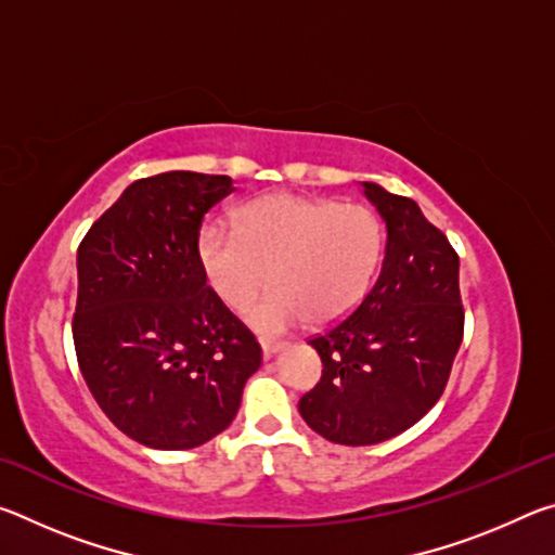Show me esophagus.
Segmentation results:
<instances>
[{"instance_id": "esophagus-1", "label": "esophagus", "mask_w": 555, "mask_h": 555, "mask_svg": "<svg viewBox=\"0 0 555 555\" xmlns=\"http://www.w3.org/2000/svg\"><path fill=\"white\" fill-rule=\"evenodd\" d=\"M259 345H261V352H264L267 360L269 357H274L281 347H284L279 340H274V337H259Z\"/></svg>"}]
</instances>
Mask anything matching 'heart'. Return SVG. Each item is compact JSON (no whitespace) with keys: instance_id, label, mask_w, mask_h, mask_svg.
<instances>
[{"instance_id":"heart-1","label":"heart","mask_w":555,"mask_h":555,"mask_svg":"<svg viewBox=\"0 0 555 555\" xmlns=\"http://www.w3.org/2000/svg\"><path fill=\"white\" fill-rule=\"evenodd\" d=\"M384 249L379 215L367 205L271 193L244 203L234 232L208 224L198 257L210 288L232 311H247L261 333H281L304 318L340 321L367 294Z\"/></svg>"}]
</instances>
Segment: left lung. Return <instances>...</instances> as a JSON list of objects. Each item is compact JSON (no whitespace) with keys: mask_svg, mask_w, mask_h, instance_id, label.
Listing matches in <instances>:
<instances>
[{"mask_svg":"<svg viewBox=\"0 0 555 555\" xmlns=\"http://www.w3.org/2000/svg\"><path fill=\"white\" fill-rule=\"evenodd\" d=\"M387 224L379 279L350 315L308 345L323 377L298 411L340 446H374L403 434L436 406L463 343L460 261L416 203L362 183Z\"/></svg>","mask_w":555,"mask_h":555,"instance_id":"1","label":"left lung"}]
</instances>
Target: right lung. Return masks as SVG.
I'll return each instance as SVG.
<instances>
[{"instance_id":"1","label":"right lung","mask_w":555,"mask_h":555,"mask_svg":"<svg viewBox=\"0 0 555 555\" xmlns=\"http://www.w3.org/2000/svg\"><path fill=\"white\" fill-rule=\"evenodd\" d=\"M230 176L139 178L78 247L73 343L105 416L146 448L208 443L237 416L261 347L208 286L203 215Z\"/></svg>"}]
</instances>
